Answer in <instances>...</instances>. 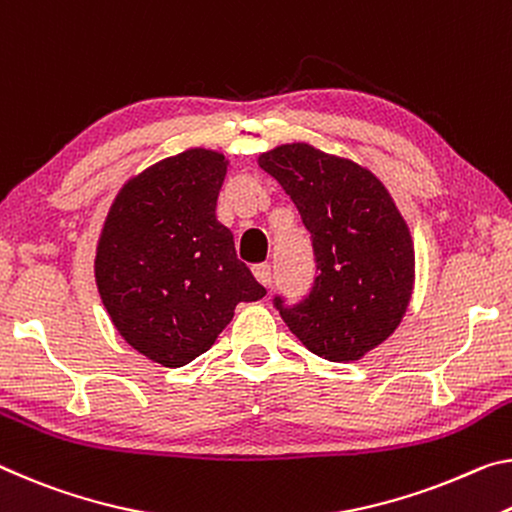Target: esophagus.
Masks as SVG:
<instances>
[{
    "label": "esophagus",
    "instance_id": "34e87169",
    "mask_svg": "<svg viewBox=\"0 0 512 512\" xmlns=\"http://www.w3.org/2000/svg\"><path fill=\"white\" fill-rule=\"evenodd\" d=\"M253 275H255V280L259 282V285H264V287L271 285V266L269 264L253 266Z\"/></svg>",
    "mask_w": 512,
    "mask_h": 512
}]
</instances>
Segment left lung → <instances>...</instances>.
Here are the masks:
<instances>
[{
	"label": "left lung",
	"mask_w": 512,
	"mask_h": 512,
	"mask_svg": "<svg viewBox=\"0 0 512 512\" xmlns=\"http://www.w3.org/2000/svg\"><path fill=\"white\" fill-rule=\"evenodd\" d=\"M312 234L314 287L303 303L275 307L319 358L353 362L399 328L415 287L410 227L369 168L310 143L259 154Z\"/></svg>",
	"instance_id": "left-lung-1"
}]
</instances>
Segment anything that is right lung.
Here are the masks:
<instances>
[{"mask_svg": "<svg viewBox=\"0 0 512 512\" xmlns=\"http://www.w3.org/2000/svg\"><path fill=\"white\" fill-rule=\"evenodd\" d=\"M225 154L189 148L127 180L95 253L97 291L125 342L161 367L212 348L241 300L266 289L216 221Z\"/></svg>", "mask_w": 512, "mask_h": 512, "instance_id": "1", "label": "right lung"}]
</instances>
